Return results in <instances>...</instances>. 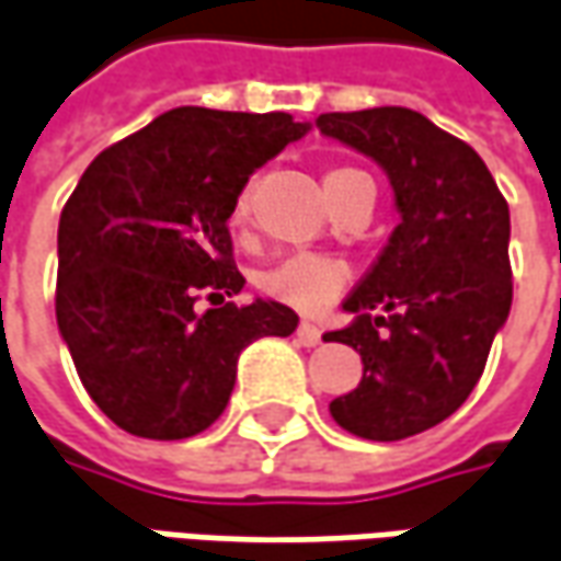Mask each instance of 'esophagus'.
Here are the masks:
<instances>
[{
  "mask_svg": "<svg viewBox=\"0 0 561 561\" xmlns=\"http://www.w3.org/2000/svg\"><path fill=\"white\" fill-rule=\"evenodd\" d=\"M297 341L304 346H316L322 341V331L316 329V325H310V322H300V325H297Z\"/></svg>",
  "mask_w": 561,
  "mask_h": 561,
  "instance_id": "esophagus-1",
  "label": "esophagus"
}]
</instances>
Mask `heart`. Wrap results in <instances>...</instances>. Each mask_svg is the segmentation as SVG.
I'll return each mask as SVG.
<instances>
[{"mask_svg":"<svg viewBox=\"0 0 561 561\" xmlns=\"http://www.w3.org/2000/svg\"><path fill=\"white\" fill-rule=\"evenodd\" d=\"M359 181H371L365 171L359 169H334L325 174V193L334 202L344 190H350ZM232 227L242 230L251 220V190H242L236 202H232ZM346 266L334 257H322V254H291L276 266H270L261 276V288L264 295L273 300H282L297 310H319L325 307L331 297L344 288Z\"/></svg>","mask_w":561,"mask_h":561,"instance_id":"heart-1","label":"heart"}]
</instances>
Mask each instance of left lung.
<instances>
[{
    "mask_svg": "<svg viewBox=\"0 0 561 561\" xmlns=\"http://www.w3.org/2000/svg\"><path fill=\"white\" fill-rule=\"evenodd\" d=\"M316 125L387 171L402 217L344 300L356 319L325 334L365 365L331 417L362 439H409L451 417L485 371L513 304L510 208L479 152L409 106Z\"/></svg>",
    "mask_w": 561,
    "mask_h": 561,
    "instance_id": "1",
    "label": "left lung"
}]
</instances>
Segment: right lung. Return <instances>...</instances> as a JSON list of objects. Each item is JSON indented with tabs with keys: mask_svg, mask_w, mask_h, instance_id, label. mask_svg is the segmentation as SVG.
<instances>
[{
	"mask_svg": "<svg viewBox=\"0 0 561 561\" xmlns=\"http://www.w3.org/2000/svg\"><path fill=\"white\" fill-rule=\"evenodd\" d=\"M307 131L288 113L178 106L79 178L57 227V329L119 430L159 442L208 430L239 353L297 329L285 304L230 300L245 279L227 220L249 174Z\"/></svg>",
	"mask_w": 561,
	"mask_h": 561,
	"instance_id": "add662e5",
	"label": "right lung"
}]
</instances>
